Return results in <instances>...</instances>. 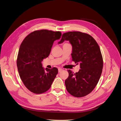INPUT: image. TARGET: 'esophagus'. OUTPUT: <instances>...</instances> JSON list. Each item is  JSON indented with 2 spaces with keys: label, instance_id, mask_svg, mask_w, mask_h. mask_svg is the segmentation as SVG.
Returning <instances> with one entry per match:
<instances>
[{
  "label": "esophagus",
  "instance_id": "obj_1",
  "mask_svg": "<svg viewBox=\"0 0 121 121\" xmlns=\"http://www.w3.org/2000/svg\"><path fill=\"white\" fill-rule=\"evenodd\" d=\"M62 70H63V69H62V68H59V69H58V72H61Z\"/></svg>",
  "mask_w": 121,
  "mask_h": 121
}]
</instances>
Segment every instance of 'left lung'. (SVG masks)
Returning <instances> with one entry per match:
<instances>
[{"instance_id": "1", "label": "left lung", "mask_w": 121, "mask_h": 121, "mask_svg": "<svg viewBox=\"0 0 121 121\" xmlns=\"http://www.w3.org/2000/svg\"><path fill=\"white\" fill-rule=\"evenodd\" d=\"M69 40L72 45V61L80 64L77 73L68 70L66 90L71 95L82 97L90 94L98 84L102 72L103 60L96 40L90 35L79 31L63 34L59 44Z\"/></svg>"}]
</instances>
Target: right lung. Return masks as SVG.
Wrapping results in <instances>:
<instances>
[{"label":"right lung","instance_id":"add662e5","mask_svg":"<svg viewBox=\"0 0 121 121\" xmlns=\"http://www.w3.org/2000/svg\"><path fill=\"white\" fill-rule=\"evenodd\" d=\"M60 31L38 30L29 34L20 46L17 66L20 77L25 86L35 94L48 91L58 72L56 67H42V61L48 57L53 42L60 38Z\"/></svg>","mask_w":121,"mask_h":121}]
</instances>
